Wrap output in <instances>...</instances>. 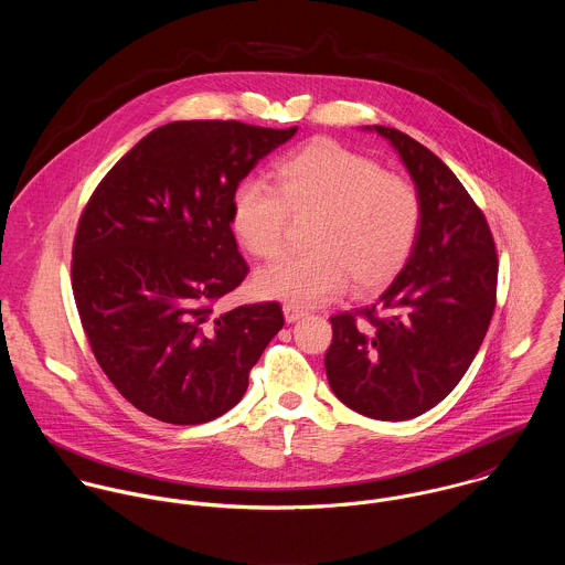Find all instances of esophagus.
I'll return each instance as SVG.
<instances>
[{"label":"esophagus","mask_w":565,"mask_h":565,"mask_svg":"<svg viewBox=\"0 0 565 565\" xmlns=\"http://www.w3.org/2000/svg\"><path fill=\"white\" fill-rule=\"evenodd\" d=\"M282 313H285V320L289 323L298 322L300 318L307 316V311L300 309V307H296V305H285V307H282Z\"/></svg>","instance_id":"esophagus-1"}]
</instances>
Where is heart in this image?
<instances>
[{
	"instance_id": "obj_1",
	"label": "heart",
	"mask_w": 565,
	"mask_h": 565,
	"mask_svg": "<svg viewBox=\"0 0 565 565\" xmlns=\"http://www.w3.org/2000/svg\"><path fill=\"white\" fill-rule=\"evenodd\" d=\"M291 220H311L309 252L260 269L258 294L318 305L352 282L356 296H372L411 258L422 198L413 180L337 141L316 139L276 164L274 189L247 180L233 195V231L256 258L282 254Z\"/></svg>"
}]
</instances>
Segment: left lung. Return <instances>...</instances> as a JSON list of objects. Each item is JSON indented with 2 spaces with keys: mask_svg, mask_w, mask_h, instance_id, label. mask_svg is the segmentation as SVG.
<instances>
[{
  "mask_svg": "<svg viewBox=\"0 0 565 565\" xmlns=\"http://www.w3.org/2000/svg\"><path fill=\"white\" fill-rule=\"evenodd\" d=\"M374 128L419 191V235L372 307L330 318L323 365L345 406L401 422L441 403L475 361L495 309L498 254L483 211L441 159L396 128Z\"/></svg>",
  "mask_w": 565,
  "mask_h": 565,
  "instance_id": "obj_1",
  "label": "left lung"
}]
</instances>
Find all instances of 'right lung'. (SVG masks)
<instances>
[{
  "mask_svg": "<svg viewBox=\"0 0 565 565\" xmlns=\"http://www.w3.org/2000/svg\"><path fill=\"white\" fill-rule=\"evenodd\" d=\"M243 121H173L102 178L82 211L72 287L88 345L139 411L204 424L239 403L285 318L278 302L217 313L249 267L231 228L252 167L296 135Z\"/></svg>",
  "mask_w": 565,
  "mask_h": 565,
  "instance_id": "right-lung-1",
  "label": "right lung"
}]
</instances>
